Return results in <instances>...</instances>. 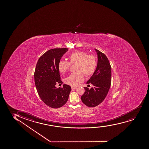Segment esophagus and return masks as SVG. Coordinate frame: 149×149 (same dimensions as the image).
<instances>
[{
	"label": "esophagus",
	"instance_id": "esophagus-1",
	"mask_svg": "<svg viewBox=\"0 0 149 149\" xmlns=\"http://www.w3.org/2000/svg\"><path fill=\"white\" fill-rule=\"evenodd\" d=\"M71 88H72V89H76L77 87H75V86H71Z\"/></svg>",
	"mask_w": 149,
	"mask_h": 149
}]
</instances>
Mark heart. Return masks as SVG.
Returning <instances> with one entry per match:
<instances>
[{"label":"heart","instance_id":"obj_1","mask_svg":"<svg viewBox=\"0 0 149 149\" xmlns=\"http://www.w3.org/2000/svg\"><path fill=\"white\" fill-rule=\"evenodd\" d=\"M70 62L61 61L58 62V69L62 73H65L68 70L70 64H77L75 70L65 79V84L72 86H78L84 79V74L86 77H89L93 74L97 65L95 56L92 55H88L83 51L74 52L68 56Z\"/></svg>","mask_w":149,"mask_h":149}]
</instances>
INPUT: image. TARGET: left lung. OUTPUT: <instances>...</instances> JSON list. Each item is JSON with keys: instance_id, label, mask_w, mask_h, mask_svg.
Returning a JSON list of instances; mask_svg holds the SVG:
<instances>
[{"instance_id": "left-lung-1", "label": "left lung", "mask_w": 149, "mask_h": 149, "mask_svg": "<svg viewBox=\"0 0 149 149\" xmlns=\"http://www.w3.org/2000/svg\"><path fill=\"white\" fill-rule=\"evenodd\" d=\"M94 50L97 55V65L86 82L92 84L93 87L91 89L84 87L85 92L81 97L82 102L89 107L97 106L104 100L111 86V68L109 60L102 52Z\"/></svg>"}]
</instances>
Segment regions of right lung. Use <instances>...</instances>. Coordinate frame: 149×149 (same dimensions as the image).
<instances>
[{"instance_id": "right-lung-1", "label": "right lung", "mask_w": 149, "mask_h": 149, "mask_svg": "<svg viewBox=\"0 0 149 149\" xmlns=\"http://www.w3.org/2000/svg\"><path fill=\"white\" fill-rule=\"evenodd\" d=\"M68 48H56L49 50L39 58L35 70L34 80L37 91L41 100L47 105L58 108L65 104L71 91L70 86L63 84L57 88L61 80L58 63Z\"/></svg>"}]
</instances>
